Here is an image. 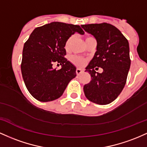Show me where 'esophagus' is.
I'll return each instance as SVG.
<instances>
[{"instance_id": "obj_1", "label": "esophagus", "mask_w": 147, "mask_h": 147, "mask_svg": "<svg viewBox=\"0 0 147 147\" xmlns=\"http://www.w3.org/2000/svg\"><path fill=\"white\" fill-rule=\"evenodd\" d=\"M83 73V70H82L81 69H79V68H77L76 69V74L78 76H80V74H82Z\"/></svg>"}]
</instances>
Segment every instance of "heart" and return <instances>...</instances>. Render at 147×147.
I'll return each instance as SVG.
<instances>
[{"instance_id": "obj_1", "label": "heart", "mask_w": 147, "mask_h": 147, "mask_svg": "<svg viewBox=\"0 0 147 147\" xmlns=\"http://www.w3.org/2000/svg\"><path fill=\"white\" fill-rule=\"evenodd\" d=\"M92 38L93 37H85V42L88 40V39H92ZM73 39H74V37L73 36H71V37H69V39L66 41L65 44V49L66 51L69 50V49H70V47H71V44L72 41H73ZM71 61L72 63L74 64L75 65L78 66V67H82V66L85 65L87 62L86 59L82 58V57H78V56H73V57H71Z\"/></svg>"}]
</instances>
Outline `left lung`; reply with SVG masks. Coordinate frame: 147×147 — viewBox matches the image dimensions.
Instances as JSON below:
<instances>
[{
	"instance_id": "left-lung-1",
	"label": "left lung",
	"mask_w": 147,
	"mask_h": 147,
	"mask_svg": "<svg viewBox=\"0 0 147 147\" xmlns=\"http://www.w3.org/2000/svg\"><path fill=\"white\" fill-rule=\"evenodd\" d=\"M82 28L97 42L96 51L85 70L92 80L84 85V93L93 103L108 104L117 98L126 82L131 67L129 44L119 30L111 24H87ZM96 67H101L104 71L96 73Z\"/></svg>"
}]
</instances>
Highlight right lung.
Wrapping results in <instances>:
<instances>
[{
	"instance_id": "1",
	"label": "right lung",
	"mask_w": 147,
	"mask_h": 147,
	"mask_svg": "<svg viewBox=\"0 0 147 147\" xmlns=\"http://www.w3.org/2000/svg\"><path fill=\"white\" fill-rule=\"evenodd\" d=\"M85 32L80 26L52 22L36 28L24 44L21 69L30 94L42 102L60 98L69 82L76 76V68L65 57L66 41L75 32ZM55 62L62 65L52 68Z\"/></svg>"
}]
</instances>
